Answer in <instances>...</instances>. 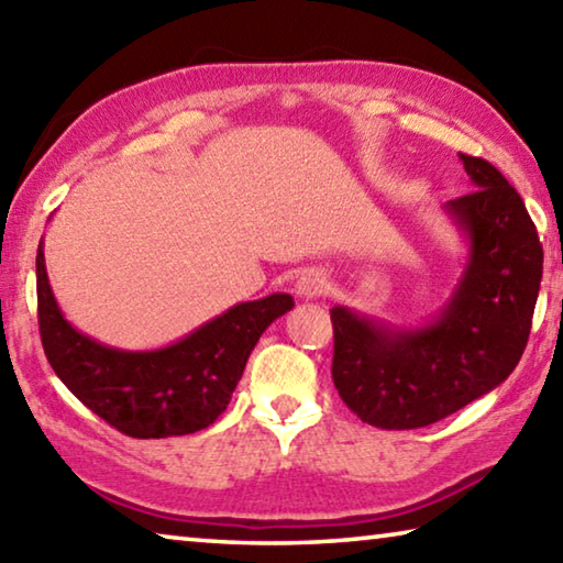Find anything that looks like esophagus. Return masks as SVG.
<instances>
[{"label": "esophagus", "mask_w": 563, "mask_h": 563, "mask_svg": "<svg viewBox=\"0 0 563 563\" xmlns=\"http://www.w3.org/2000/svg\"><path fill=\"white\" fill-rule=\"evenodd\" d=\"M325 285H328L325 273L310 268V271H305L300 275L298 283H295V295H298V298H302V300L318 298V295L325 292Z\"/></svg>", "instance_id": "1"}]
</instances>
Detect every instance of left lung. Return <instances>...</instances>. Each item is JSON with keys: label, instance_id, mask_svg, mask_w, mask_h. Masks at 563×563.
<instances>
[{"label": "left lung", "instance_id": "left-lung-1", "mask_svg": "<svg viewBox=\"0 0 563 563\" xmlns=\"http://www.w3.org/2000/svg\"><path fill=\"white\" fill-rule=\"evenodd\" d=\"M474 190L442 206L466 245L462 275L422 325H393L347 305L332 379L352 412L379 430L440 422L507 379L527 347L544 251L521 196L489 161L460 154Z\"/></svg>", "mask_w": 563, "mask_h": 563}]
</instances>
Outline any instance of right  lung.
<instances>
[{
    "instance_id": "obj_1",
    "label": "right lung",
    "mask_w": 563,
    "mask_h": 563,
    "mask_svg": "<svg viewBox=\"0 0 563 563\" xmlns=\"http://www.w3.org/2000/svg\"><path fill=\"white\" fill-rule=\"evenodd\" d=\"M36 302L46 360L91 412L136 440L194 434L231 402L245 362L271 322L292 310L288 292L238 302L156 350H121L84 335L64 318L36 251Z\"/></svg>"
}]
</instances>
